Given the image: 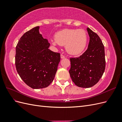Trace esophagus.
Returning <instances> with one entry per match:
<instances>
[{"label": "esophagus", "instance_id": "34e87169", "mask_svg": "<svg viewBox=\"0 0 122 122\" xmlns=\"http://www.w3.org/2000/svg\"><path fill=\"white\" fill-rule=\"evenodd\" d=\"M61 58H65V56H64V55H63V54H61Z\"/></svg>", "mask_w": 122, "mask_h": 122}]
</instances>
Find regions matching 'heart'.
Wrapping results in <instances>:
<instances>
[{"mask_svg": "<svg viewBox=\"0 0 122 122\" xmlns=\"http://www.w3.org/2000/svg\"><path fill=\"white\" fill-rule=\"evenodd\" d=\"M55 40L51 43L55 45H65L67 52L71 55H76L81 53L87 44V36L83 29H64L55 35Z\"/></svg>", "mask_w": 122, "mask_h": 122, "instance_id": "1", "label": "heart"}]
</instances>
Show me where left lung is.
<instances>
[{"label": "left lung", "instance_id": "1", "mask_svg": "<svg viewBox=\"0 0 122 122\" xmlns=\"http://www.w3.org/2000/svg\"><path fill=\"white\" fill-rule=\"evenodd\" d=\"M90 42L87 50L79 57H71L70 77L73 82L80 87L88 88L96 84L105 69L104 47L96 33L88 27Z\"/></svg>", "mask_w": 122, "mask_h": 122}]
</instances>
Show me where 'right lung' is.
I'll return each mask as SVG.
<instances>
[{"label":"right lung","mask_w":122,"mask_h":122,"mask_svg":"<svg viewBox=\"0 0 122 122\" xmlns=\"http://www.w3.org/2000/svg\"><path fill=\"white\" fill-rule=\"evenodd\" d=\"M39 29L36 26L26 32L16 47L17 71L28 86L35 89L46 87L53 81L61 60L60 53L48 49L50 43Z\"/></svg>","instance_id":"obj_1"}]
</instances>
